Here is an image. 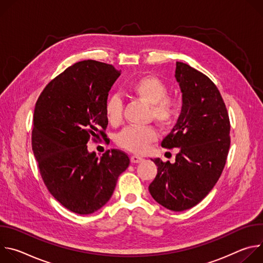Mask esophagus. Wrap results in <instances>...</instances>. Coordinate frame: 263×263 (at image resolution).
I'll return each mask as SVG.
<instances>
[{
	"label": "esophagus",
	"mask_w": 263,
	"mask_h": 263,
	"mask_svg": "<svg viewBox=\"0 0 263 263\" xmlns=\"http://www.w3.org/2000/svg\"><path fill=\"white\" fill-rule=\"evenodd\" d=\"M143 160V158H141L140 156H137V155H133L131 156V162L132 163H139Z\"/></svg>",
	"instance_id": "esophagus-1"
}]
</instances>
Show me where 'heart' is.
Instances as JSON below:
<instances>
[{
    "label": "heart",
    "mask_w": 263,
    "mask_h": 263,
    "mask_svg": "<svg viewBox=\"0 0 263 263\" xmlns=\"http://www.w3.org/2000/svg\"><path fill=\"white\" fill-rule=\"evenodd\" d=\"M126 91L147 104L149 107V117L153 118L162 127L173 125L179 115V102L172 97H167V86L159 78L146 74L130 83ZM105 116L111 125H119L123 119L122 100L114 96L105 104ZM157 138L156 130L152 127L138 128L128 127L117 137L120 146L136 154H142Z\"/></svg>",
    "instance_id": "obj_1"
}]
</instances>
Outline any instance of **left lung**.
Returning <instances> with one entry per match:
<instances>
[{"mask_svg": "<svg viewBox=\"0 0 263 263\" xmlns=\"http://www.w3.org/2000/svg\"><path fill=\"white\" fill-rule=\"evenodd\" d=\"M175 77L182 109L161 145L180 151L174 163L152 159L158 168L148 192L166 209L183 211L199 204L219 179L230 147V121L217 87L206 74L176 62Z\"/></svg>", "mask_w": 263, "mask_h": 263, "instance_id": "1", "label": "left lung"}]
</instances>
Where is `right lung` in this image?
<instances>
[{
  "label": "right lung",
  "instance_id": "obj_1",
  "mask_svg": "<svg viewBox=\"0 0 263 263\" xmlns=\"http://www.w3.org/2000/svg\"><path fill=\"white\" fill-rule=\"evenodd\" d=\"M120 74L111 64L77 62L53 79L35 104L34 156L51 195L71 212L85 215L102 208L129 166L120 149H108L101 158L87 149L90 138L106 136L105 104Z\"/></svg>",
  "mask_w": 263,
  "mask_h": 263
}]
</instances>
